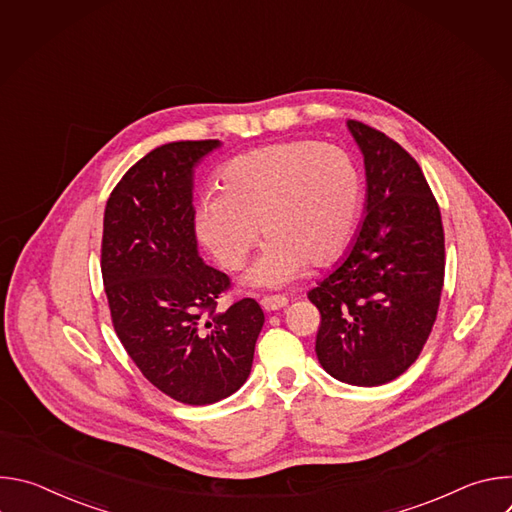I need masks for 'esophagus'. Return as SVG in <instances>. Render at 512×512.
Masks as SVG:
<instances>
[{
	"label": "esophagus",
	"instance_id": "1",
	"mask_svg": "<svg viewBox=\"0 0 512 512\" xmlns=\"http://www.w3.org/2000/svg\"><path fill=\"white\" fill-rule=\"evenodd\" d=\"M261 306L267 312H275V310H281L287 306V298L285 296H263Z\"/></svg>",
	"mask_w": 512,
	"mask_h": 512
}]
</instances>
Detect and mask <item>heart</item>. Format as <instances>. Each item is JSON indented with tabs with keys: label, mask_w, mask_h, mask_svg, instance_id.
<instances>
[{
	"label": "heart",
	"mask_w": 512,
	"mask_h": 512,
	"mask_svg": "<svg viewBox=\"0 0 512 512\" xmlns=\"http://www.w3.org/2000/svg\"><path fill=\"white\" fill-rule=\"evenodd\" d=\"M220 190L200 194L194 227L227 269H239L259 241L269 243L247 273L251 285L277 287L308 263L328 265L348 245L362 202L356 162L338 145L296 139L263 145L229 160Z\"/></svg>",
	"instance_id": "heart-1"
}]
</instances>
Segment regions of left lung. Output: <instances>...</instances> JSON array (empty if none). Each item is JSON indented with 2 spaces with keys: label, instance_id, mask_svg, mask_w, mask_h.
Listing matches in <instances>:
<instances>
[{
  "label": "left lung",
  "instance_id": "8db88e82",
  "mask_svg": "<svg viewBox=\"0 0 512 512\" xmlns=\"http://www.w3.org/2000/svg\"><path fill=\"white\" fill-rule=\"evenodd\" d=\"M367 170V214L348 255L308 291L320 310L316 354L328 375L377 387L421 354L442 300V212L419 168L383 131L350 119Z\"/></svg>",
  "mask_w": 512,
  "mask_h": 512
}]
</instances>
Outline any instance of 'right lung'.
Wrapping results in <instances>:
<instances>
[{
	"label": "right lung",
	"mask_w": 512,
	"mask_h": 512,
	"mask_svg": "<svg viewBox=\"0 0 512 512\" xmlns=\"http://www.w3.org/2000/svg\"><path fill=\"white\" fill-rule=\"evenodd\" d=\"M216 139L172 141L113 188L103 218L101 273L113 328L141 375L186 405L243 387L265 316L253 298L218 310L231 277L198 257L192 168Z\"/></svg>",
	"instance_id": "1"
}]
</instances>
